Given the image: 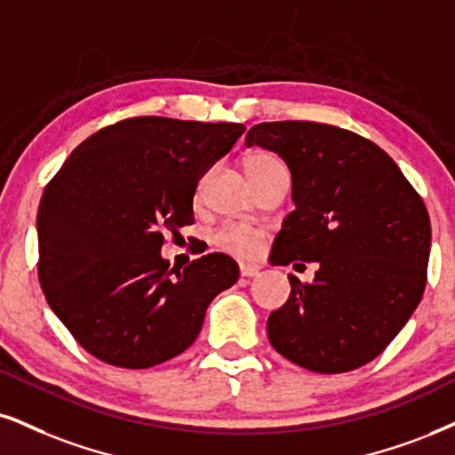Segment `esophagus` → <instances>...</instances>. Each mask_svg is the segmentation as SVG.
Segmentation results:
<instances>
[{
	"label": "esophagus",
	"mask_w": 455,
	"mask_h": 455,
	"mask_svg": "<svg viewBox=\"0 0 455 455\" xmlns=\"http://www.w3.org/2000/svg\"><path fill=\"white\" fill-rule=\"evenodd\" d=\"M259 270H261V267L255 266V263H240V274H243V276H246V278L257 276Z\"/></svg>",
	"instance_id": "esophagus-1"
}]
</instances>
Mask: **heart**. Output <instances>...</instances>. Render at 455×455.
Instances as JSON below:
<instances>
[{"label":"heart","mask_w":455,"mask_h":455,"mask_svg":"<svg viewBox=\"0 0 455 455\" xmlns=\"http://www.w3.org/2000/svg\"><path fill=\"white\" fill-rule=\"evenodd\" d=\"M283 166V162L274 158L272 154H253L244 160V171L251 181L267 175L270 171ZM202 189V181L198 185V194ZM215 244L219 249L228 251V253L243 257V259H251L259 253L261 246V232L257 228L244 226V223H228L215 234Z\"/></svg>","instance_id":"obj_1"}]
</instances>
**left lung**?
Wrapping results in <instances>:
<instances>
[{
    "label": "left lung",
    "mask_w": 455,
    "mask_h": 455,
    "mask_svg": "<svg viewBox=\"0 0 455 455\" xmlns=\"http://www.w3.org/2000/svg\"><path fill=\"white\" fill-rule=\"evenodd\" d=\"M287 162L295 211L272 261H316L314 283L291 274L287 304L267 318L278 355L316 373H346L382 355L426 287L430 219L382 148L318 122H263L246 132ZM301 266V263H295Z\"/></svg>",
    "instance_id": "8db88e82"
}]
</instances>
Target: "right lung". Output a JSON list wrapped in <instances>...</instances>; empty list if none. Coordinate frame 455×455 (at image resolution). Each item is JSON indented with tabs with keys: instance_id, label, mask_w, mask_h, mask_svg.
<instances>
[{
	"instance_id": "right-lung-1",
	"label": "right lung",
	"mask_w": 455,
	"mask_h": 455,
	"mask_svg": "<svg viewBox=\"0 0 455 455\" xmlns=\"http://www.w3.org/2000/svg\"><path fill=\"white\" fill-rule=\"evenodd\" d=\"M244 124L143 116L88 137L46 185L37 212V276L48 306L84 350L148 369L198 338L206 307L238 280L209 253L171 270L166 234L194 223L198 179Z\"/></svg>"
}]
</instances>
